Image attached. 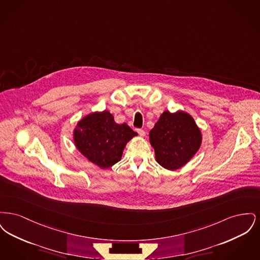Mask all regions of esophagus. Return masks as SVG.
I'll return each mask as SVG.
<instances>
[{
	"label": "esophagus",
	"mask_w": 260,
	"mask_h": 260,
	"mask_svg": "<svg viewBox=\"0 0 260 260\" xmlns=\"http://www.w3.org/2000/svg\"><path fill=\"white\" fill-rule=\"evenodd\" d=\"M136 133L139 135L140 136H145V132L143 131V129H141V128H136Z\"/></svg>",
	"instance_id": "1"
}]
</instances>
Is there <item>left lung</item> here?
I'll list each match as a JSON object with an SVG mask.
<instances>
[{
    "label": "left lung",
    "instance_id": "1",
    "mask_svg": "<svg viewBox=\"0 0 260 260\" xmlns=\"http://www.w3.org/2000/svg\"><path fill=\"white\" fill-rule=\"evenodd\" d=\"M149 136L156 161L170 171L177 170L190 161L202 142V135L194 119L182 111L164 112Z\"/></svg>",
    "mask_w": 260,
    "mask_h": 260
}]
</instances>
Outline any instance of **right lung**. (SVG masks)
Instances as JSON below:
<instances>
[{"instance_id":"1","label":"right lung","mask_w":260,"mask_h":260,"mask_svg":"<svg viewBox=\"0 0 260 260\" xmlns=\"http://www.w3.org/2000/svg\"><path fill=\"white\" fill-rule=\"evenodd\" d=\"M136 136L127 124H116L109 112H96L78 123L74 141L88 161L108 169L121 160L126 142Z\"/></svg>"}]
</instances>
